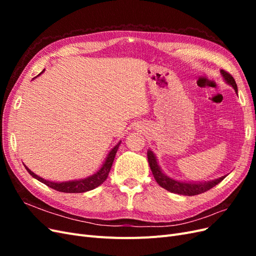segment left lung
<instances>
[{
    "label": "left lung",
    "mask_w": 256,
    "mask_h": 256,
    "mask_svg": "<svg viewBox=\"0 0 256 256\" xmlns=\"http://www.w3.org/2000/svg\"><path fill=\"white\" fill-rule=\"evenodd\" d=\"M220 74H222L224 81H226L228 85H230V86L234 88L235 92L237 94L238 92L237 84H236L233 76H232L228 72L222 70V69L220 70ZM147 158H148V164H150V170H152L154 180H156V182H158L160 187L164 188L166 190L172 192V193H177V194H182V196H188L200 194V193H204V192L208 191L209 189L214 187L216 184L221 182L224 178L226 177V175H224L222 177L216 178V180H208V182L177 180L164 173V171H162V168H160V166L158 164L156 156H154V154L150 150H147Z\"/></svg>",
    "instance_id": "left-lung-1"
}]
</instances>
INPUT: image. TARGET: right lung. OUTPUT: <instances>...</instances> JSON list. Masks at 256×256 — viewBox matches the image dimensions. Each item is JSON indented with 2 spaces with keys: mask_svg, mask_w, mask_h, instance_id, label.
<instances>
[{
  "mask_svg": "<svg viewBox=\"0 0 256 256\" xmlns=\"http://www.w3.org/2000/svg\"><path fill=\"white\" fill-rule=\"evenodd\" d=\"M44 72V69L38 76H40ZM37 76H35V78H37ZM120 142L122 141H120L109 152V154H108L106 160L104 161L102 168H100L96 173H94V174L88 176V177L82 178V180H74L62 182H51V180H44L42 177L38 176L34 172L30 171V170L26 166H24L26 168V171L30 175H32L34 178H36L37 180H40V182L47 184L48 187H50V188H52L54 190L60 191V192H65V193H82V192H86V191H90V190H92V189L97 188L98 186L102 184L106 180V177H108V175H109V172H110V170H111V166L113 164V161H114V158H115L116 152H118V147L120 145Z\"/></svg>",
  "mask_w": 256,
  "mask_h": 256,
  "instance_id": "1",
  "label": "right lung"
}]
</instances>
